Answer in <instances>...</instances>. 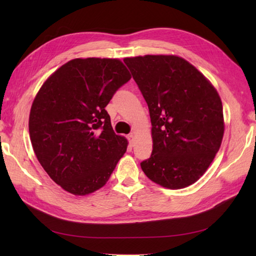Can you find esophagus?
<instances>
[{"label": "esophagus", "instance_id": "34e87169", "mask_svg": "<svg viewBox=\"0 0 256 256\" xmlns=\"http://www.w3.org/2000/svg\"><path fill=\"white\" fill-rule=\"evenodd\" d=\"M128 140L130 145L133 146V144H134V135L133 134H130L128 136Z\"/></svg>", "mask_w": 256, "mask_h": 256}]
</instances>
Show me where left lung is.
Here are the masks:
<instances>
[{
    "instance_id": "left-lung-1",
    "label": "left lung",
    "mask_w": 256,
    "mask_h": 256,
    "mask_svg": "<svg viewBox=\"0 0 256 256\" xmlns=\"http://www.w3.org/2000/svg\"><path fill=\"white\" fill-rule=\"evenodd\" d=\"M148 103L153 152L140 162L152 182L170 189L196 182L218 153L224 132L218 92L184 58H124Z\"/></svg>"
}]
</instances>
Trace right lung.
I'll return each instance as SVG.
<instances>
[{"instance_id":"1","label":"right lung","mask_w":256,"mask_h":256,"mask_svg":"<svg viewBox=\"0 0 256 256\" xmlns=\"http://www.w3.org/2000/svg\"><path fill=\"white\" fill-rule=\"evenodd\" d=\"M131 79L118 59H72L35 96L30 136L38 162L66 192L84 196L104 186L128 140L114 133L106 106Z\"/></svg>"}]
</instances>
